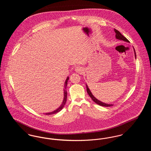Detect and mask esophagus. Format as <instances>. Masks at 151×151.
Segmentation results:
<instances>
[{
    "instance_id": "esophagus-1",
    "label": "esophagus",
    "mask_w": 151,
    "mask_h": 151,
    "mask_svg": "<svg viewBox=\"0 0 151 151\" xmlns=\"http://www.w3.org/2000/svg\"><path fill=\"white\" fill-rule=\"evenodd\" d=\"M75 71H76V72L81 73V72H83L84 70H83V68L82 67H81L80 66H78L75 68Z\"/></svg>"
}]
</instances>
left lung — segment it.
Listing matches in <instances>:
<instances>
[{"instance_id": "1", "label": "left lung", "mask_w": 151, "mask_h": 151, "mask_svg": "<svg viewBox=\"0 0 151 151\" xmlns=\"http://www.w3.org/2000/svg\"><path fill=\"white\" fill-rule=\"evenodd\" d=\"M114 32H115V37H116V39H118V40H122V41H125V42H129V41L124 37V36H123L122 34L118 31V30H116V29H114ZM134 54H135V59L137 58V55H136V52H135V49H134ZM86 91H87V93L88 94H89V96H90V97L92 99V100L94 102L96 103V104H98V105H100V106H105V107H109V106H113V104H105V103H104V102H101L99 100H97L94 96L92 94V93H91V91H90V89H89V88H88V86L86 84Z\"/></svg>"}]
</instances>
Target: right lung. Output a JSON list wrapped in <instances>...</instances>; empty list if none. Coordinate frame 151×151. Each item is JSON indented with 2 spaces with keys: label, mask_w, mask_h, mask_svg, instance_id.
I'll return each mask as SVG.
<instances>
[{
  "label": "right lung",
  "mask_w": 151,
  "mask_h": 151,
  "mask_svg": "<svg viewBox=\"0 0 151 151\" xmlns=\"http://www.w3.org/2000/svg\"><path fill=\"white\" fill-rule=\"evenodd\" d=\"M69 79V78L67 77V78L65 80V88H64V99H63V102L62 104V105L58 108L57 109H56L55 110L50 112V113H45V114L46 115H51V114H55V113H57L58 112H59L64 107V106L65 105V104L66 102V101H67V91L65 90L66 89V86L67 85V82H68V80Z\"/></svg>",
  "instance_id": "add662e5"
}]
</instances>
